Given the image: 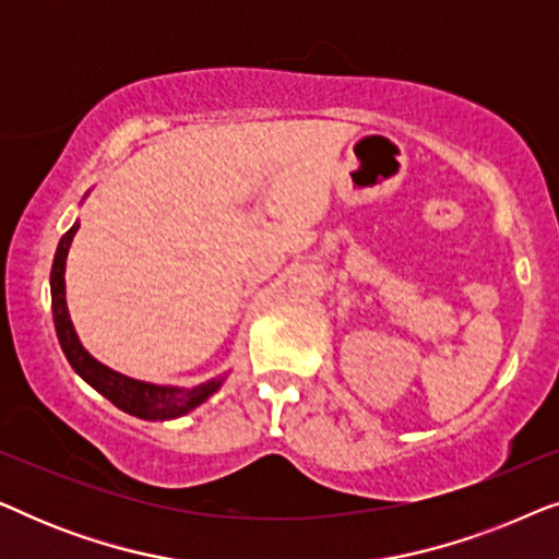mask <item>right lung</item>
Returning a JSON list of instances; mask_svg holds the SVG:
<instances>
[{
    "label": "right lung",
    "mask_w": 559,
    "mask_h": 559,
    "mask_svg": "<svg viewBox=\"0 0 559 559\" xmlns=\"http://www.w3.org/2000/svg\"><path fill=\"white\" fill-rule=\"evenodd\" d=\"M88 193L83 195L86 201ZM79 221L68 228L63 239L58 241L56 257H52V270H50V297H52V323H56V333L60 341V348L68 358V364L73 366V371L86 381L88 386H94L98 394L106 396L114 407H119L127 415L150 419V423H165V419H178L218 392L224 386L226 373H218L216 379L203 381L195 386H173V384H152V381H140L109 369V366L98 361L83 348V343L75 333L71 312H68L66 300V259L71 251L73 236L79 231Z\"/></svg>",
    "instance_id": "right-lung-1"
}]
</instances>
